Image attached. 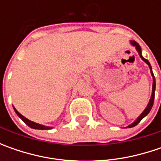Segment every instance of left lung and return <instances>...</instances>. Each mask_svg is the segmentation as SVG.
<instances>
[{
    "mask_svg": "<svg viewBox=\"0 0 161 161\" xmlns=\"http://www.w3.org/2000/svg\"><path fill=\"white\" fill-rule=\"evenodd\" d=\"M130 44L133 46V47H135V49H136V51L138 52L139 53L140 57L142 58V60L146 63L148 66H149V68H150V70H151V74H152V80H153V82H152V96H151V98H150V100H149V103H148V105H147V107L145 108V109L142 111V113L140 114L139 116L135 119L134 122H133L131 125H129L128 126H126L125 128H131V127L135 126L136 125H138L140 123V121L142 120V118H144L147 114L150 113V111H151V109H152V106H153V103H154V97H155V90H156V80H155V77H154V74H153V72H152V65L150 64V62L145 59L143 56H142V48L140 47V45L137 43V42H135V41L131 40L130 41Z\"/></svg>",
    "mask_w": 161,
    "mask_h": 161,
    "instance_id": "left-lung-1",
    "label": "left lung"
}]
</instances>
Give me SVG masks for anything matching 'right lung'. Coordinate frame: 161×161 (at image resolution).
Listing matches in <instances>:
<instances>
[{
    "mask_svg": "<svg viewBox=\"0 0 161 161\" xmlns=\"http://www.w3.org/2000/svg\"><path fill=\"white\" fill-rule=\"evenodd\" d=\"M13 108H14V110H15V113L17 114H18V116L27 125H28V126L30 127V128H33V129H37V130H49V129H52L53 127L51 126H46V125H40V124H37V123H35V122H33V121H30L28 120V118H26L24 115H22L17 109H16L14 107H13Z\"/></svg>",
    "mask_w": 161,
    "mask_h": 161,
    "instance_id": "right-lung-1",
    "label": "right lung"
}]
</instances>
